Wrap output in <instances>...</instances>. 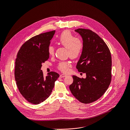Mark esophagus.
Wrapping results in <instances>:
<instances>
[{"mask_svg": "<svg viewBox=\"0 0 130 130\" xmlns=\"http://www.w3.org/2000/svg\"><path fill=\"white\" fill-rule=\"evenodd\" d=\"M66 76V74H61L60 75V78H64V77H65Z\"/></svg>", "mask_w": 130, "mask_h": 130, "instance_id": "1", "label": "esophagus"}]
</instances>
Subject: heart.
<instances>
[{
	"label": "heart",
	"mask_w": 130,
	"mask_h": 130,
	"mask_svg": "<svg viewBox=\"0 0 130 130\" xmlns=\"http://www.w3.org/2000/svg\"><path fill=\"white\" fill-rule=\"evenodd\" d=\"M58 42L68 49V55L72 59H76L81 56L84 49V43L81 38L75 37L69 30L62 32L58 38ZM48 53L50 55L54 54V47L50 45L48 48ZM71 66L69 61H61L58 64V68L63 72H67Z\"/></svg>",
	"instance_id": "obj_1"
}]
</instances>
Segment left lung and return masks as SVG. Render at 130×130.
<instances>
[{
  "instance_id": "1",
  "label": "left lung",
  "mask_w": 130,
  "mask_h": 130,
  "mask_svg": "<svg viewBox=\"0 0 130 130\" xmlns=\"http://www.w3.org/2000/svg\"><path fill=\"white\" fill-rule=\"evenodd\" d=\"M83 38L84 49L76 68L86 73V78L73 75L71 93L83 103H92L106 92L111 80V56L106 43L89 29L75 30Z\"/></svg>"
}]
</instances>
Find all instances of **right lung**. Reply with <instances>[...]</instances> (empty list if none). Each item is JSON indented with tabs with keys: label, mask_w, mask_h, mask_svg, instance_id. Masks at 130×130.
<instances>
[{
	"label": "right lung",
	"mask_w": 130,
	"mask_h": 130,
	"mask_svg": "<svg viewBox=\"0 0 130 130\" xmlns=\"http://www.w3.org/2000/svg\"><path fill=\"white\" fill-rule=\"evenodd\" d=\"M55 30L41 34L26 41L19 50L15 60L14 75L21 94L29 102L40 104L51 95L59 75L55 72L44 78L42 64L49 58L48 48Z\"/></svg>",
	"instance_id": "obj_1"
}]
</instances>
